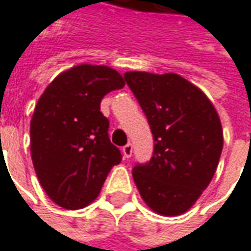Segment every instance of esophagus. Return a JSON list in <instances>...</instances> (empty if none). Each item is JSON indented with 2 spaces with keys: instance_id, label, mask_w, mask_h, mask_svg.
Listing matches in <instances>:
<instances>
[{
  "instance_id": "1",
  "label": "esophagus",
  "mask_w": 251,
  "mask_h": 251,
  "mask_svg": "<svg viewBox=\"0 0 251 251\" xmlns=\"http://www.w3.org/2000/svg\"><path fill=\"white\" fill-rule=\"evenodd\" d=\"M122 151H124V157L129 158L130 156H132V151H133V146H132L130 143H127L126 146H124Z\"/></svg>"
}]
</instances>
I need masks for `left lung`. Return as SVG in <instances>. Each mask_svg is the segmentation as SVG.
Masks as SVG:
<instances>
[{
	"label": "left lung",
	"instance_id": "1",
	"mask_svg": "<svg viewBox=\"0 0 251 251\" xmlns=\"http://www.w3.org/2000/svg\"><path fill=\"white\" fill-rule=\"evenodd\" d=\"M126 84L154 139L150 161L132 171L140 197L158 215L187 212L216 171L224 130L209 98L176 73L127 71Z\"/></svg>",
	"mask_w": 251,
	"mask_h": 251
}]
</instances>
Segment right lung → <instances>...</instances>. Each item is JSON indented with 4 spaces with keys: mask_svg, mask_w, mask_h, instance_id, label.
I'll return each instance as SVG.
<instances>
[{
    "mask_svg": "<svg viewBox=\"0 0 251 251\" xmlns=\"http://www.w3.org/2000/svg\"><path fill=\"white\" fill-rule=\"evenodd\" d=\"M124 87L114 69L78 64L60 73L39 98L30 121V156L40 185L64 209L90 205L122 160L100 104Z\"/></svg>",
    "mask_w": 251,
    "mask_h": 251,
    "instance_id": "right-lung-1",
    "label": "right lung"
}]
</instances>
